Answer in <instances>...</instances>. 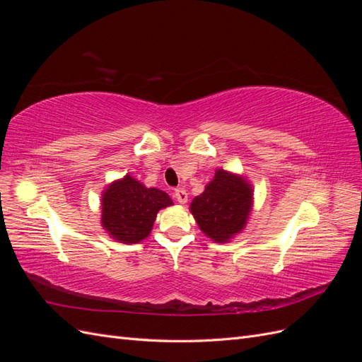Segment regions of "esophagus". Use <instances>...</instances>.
Here are the masks:
<instances>
[{
  "label": "esophagus",
  "instance_id": "1",
  "mask_svg": "<svg viewBox=\"0 0 362 362\" xmlns=\"http://www.w3.org/2000/svg\"><path fill=\"white\" fill-rule=\"evenodd\" d=\"M173 194H175V199H177L180 204L187 202V192H185L184 189H177Z\"/></svg>",
  "mask_w": 362,
  "mask_h": 362
}]
</instances>
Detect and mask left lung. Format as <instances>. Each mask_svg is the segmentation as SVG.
<instances>
[{"instance_id": "1", "label": "left lung", "mask_w": 362, "mask_h": 362, "mask_svg": "<svg viewBox=\"0 0 362 362\" xmlns=\"http://www.w3.org/2000/svg\"><path fill=\"white\" fill-rule=\"evenodd\" d=\"M252 199V185L243 177L217 169L213 181L190 204V211L205 235L216 243H226L243 231Z\"/></svg>"}]
</instances>
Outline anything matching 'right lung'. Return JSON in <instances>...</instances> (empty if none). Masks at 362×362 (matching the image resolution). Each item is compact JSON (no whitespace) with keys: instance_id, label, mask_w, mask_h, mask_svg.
<instances>
[{"instance_id":"right-lung-1","label":"right lung","mask_w":362,"mask_h":362,"mask_svg":"<svg viewBox=\"0 0 362 362\" xmlns=\"http://www.w3.org/2000/svg\"><path fill=\"white\" fill-rule=\"evenodd\" d=\"M166 192L145 187L129 175L113 181L103 193L101 223L120 243L134 245L146 238L161 208L172 205Z\"/></svg>"}]
</instances>
